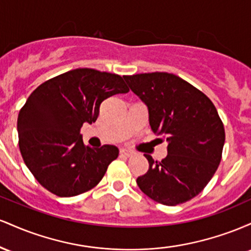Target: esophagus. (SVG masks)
<instances>
[{
  "label": "esophagus",
  "instance_id": "obj_1",
  "mask_svg": "<svg viewBox=\"0 0 251 251\" xmlns=\"http://www.w3.org/2000/svg\"><path fill=\"white\" fill-rule=\"evenodd\" d=\"M120 154L125 155V157H131V155L134 154V152L131 151V150H128V149H123V150H120Z\"/></svg>",
  "mask_w": 251,
  "mask_h": 251
}]
</instances>
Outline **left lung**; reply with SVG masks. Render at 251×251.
Listing matches in <instances>:
<instances>
[{"mask_svg":"<svg viewBox=\"0 0 251 251\" xmlns=\"http://www.w3.org/2000/svg\"><path fill=\"white\" fill-rule=\"evenodd\" d=\"M145 103L152 132L168 143V155L137 178L151 200L174 206L185 203L206 186L220 165L226 133L215 105L203 92L166 72L125 75Z\"/></svg>","mask_w":251,"mask_h":251,"instance_id":"left-lung-1","label":"left lung"}]
</instances>
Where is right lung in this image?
Segmentation results:
<instances>
[{
	"label": "right lung",
	"instance_id": "1",
	"mask_svg": "<svg viewBox=\"0 0 251 251\" xmlns=\"http://www.w3.org/2000/svg\"><path fill=\"white\" fill-rule=\"evenodd\" d=\"M127 92L118 74L77 68L47 80L30 94L17 118L19 146L43 188L73 197L102 179L119 150L85 146L80 129L85 123H96L103 100Z\"/></svg>",
	"mask_w": 251,
	"mask_h": 251
}]
</instances>
